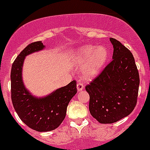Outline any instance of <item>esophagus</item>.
I'll list each match as a JSON object with an SVG mask.
<instances>
[{
    "instance_id": "34e87169",
    "label": "esophagus",
    "mask_w": 150,
    "mask_h": 150,
    "mask_svg": "<svg viewBox=\"0 0 150 150\" xmlns=\"http://www.w3.org/2000/svg\"><path fill=\"white\" fill-rule=\"evenodd\" d=\"M83 87H84V86L81 83H77V84H76V88H77L78 91H81L83 89Z\"/></svg>"
}]
</instances>
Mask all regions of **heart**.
<instances>
[{
    "label": "heart",
    "instance_id": "obj_1",
    "mask_svg": "<svg viewBox=\"0 0 150 150\" xmlns=\"http://www.w3.org/2000/svg\"><path fill=\"white\" fill-rule=\"evenodd\" d=\"M109 56L110 52L105 46L85 45L75 51L74 61L79 65H83V76L91 79L100 73Z\"/></svg>",
    "mask_w": 150,
    "mask_h": 150
}]
</instances>
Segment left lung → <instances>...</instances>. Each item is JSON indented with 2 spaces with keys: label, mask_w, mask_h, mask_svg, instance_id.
Returning <instances> with one entry per match:
<instances>
[{
  "label": "left lung",
  "mask_w": 150,
  "mask_h": 150,
  "mask_svg": "<svg viewBox=\"0 0 150 150\" xmlns=\"http://www.w3.org/2000/svg\"><path fill=\"white\" fill-rule=\"evenodd\" d=\"M110 40L113 46L112 61L86 86L90 113L102 124L116 122L133 111L140 84L132 52L117 40Z\"/></svg>",
  "instance_id": "left-lung-1"
}]
</instances>
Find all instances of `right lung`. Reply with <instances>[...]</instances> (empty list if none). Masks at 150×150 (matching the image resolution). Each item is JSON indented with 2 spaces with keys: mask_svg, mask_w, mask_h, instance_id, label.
I'll list each match as a JSON object with an SVG mask.
<instances>
[{
  "mask_svg": "<svg viewBox=\"0 0 150 150\" xmlns=\"http://www.w3.org/2000/svg\"><path fill=\"white\" fill-rule=\"evenodd\" d=\"M45 45L41 41L30 43L13 62L11 69V98L18 116L29 128L40 132L55 130L63 122L69 102L76 93L75 80L55 90L48 95L37 97L25 87L22 68L26 56L41 51Z\"/></svg>",
  "mask_w": 150,
  "mask_h": 150,
  "instance_id": "obj_1",
  "label": "right lung"
}]
</instances>
